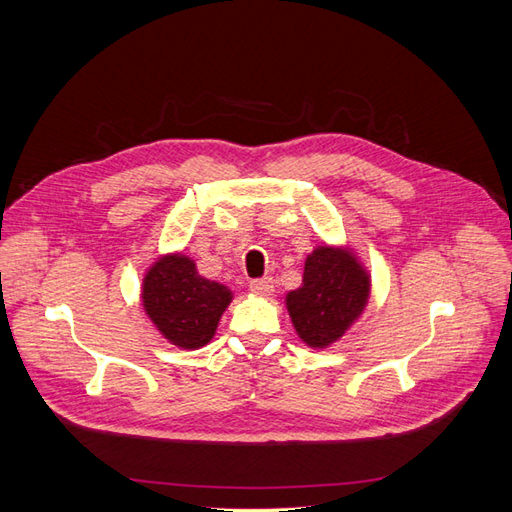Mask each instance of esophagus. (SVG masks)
Returning a JSON list of instances; mask_svg holds the SVG:
<instances>
[{
  "instance_id": "esophagus-1",
  "label": "esophagus",
  "mask_w": 512,
  "mask_h": 512,
  "mask_svg": "<svg viewBox=\"0 0 512 512\" xmlns=\"http://www.w3.org/2000/svg\"><path fill=\"white\" fill-rule=\"evenodd\" d=\"M273 280L271 277H262V280H252L250 282V290L254 294H260V297H269V294L273 292Z\"/></svg>"
}]
</instances>
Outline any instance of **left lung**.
Here are the masks:
<instances>
[{
    "mask_svg": "<svg viewBox=\"0 0 512 512\" xmlns=\"http://www.w3.org/2000/svg\"><path fill=\"white\" fill-rule=\"evenodd\" d=\"M371 280L348 247L318 245L307 256L301 288L286 294L294 331L309 348H327L363 314Z\"/></svg>",
    "mask_w": 512,
    "mask_h": 512,
    "instance_id": "1",
    "label": "left lung"
}]
</instances>
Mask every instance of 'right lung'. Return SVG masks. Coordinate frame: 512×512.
I'll use <instances>...</instances> for the list:
<instances>
[{
	"instance_id": "1",
	"label": "right lung",
	"mask_w": 512,
	"mask_h": 512,
	"mask_svg": "<svg viewBox=\"0 0 512 512\" xmlns=\"http://www.w3.org/2000/svg\"><path fill=\"white\" fill-rule=\"evenodd\" d=\"M232 292L198 275L196 262L166 254L153 262L143 280V307L156 329L173 346L196 350L209 344Z\"/></svg>"
}]
</instances>
